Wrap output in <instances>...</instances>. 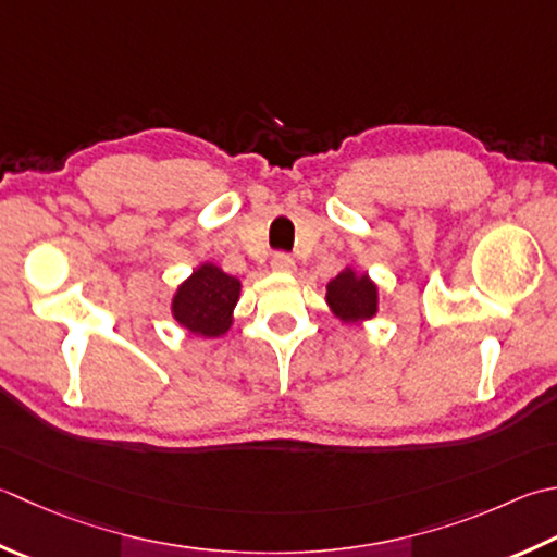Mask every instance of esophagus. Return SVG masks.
<instances>
[{"instance_id":"esophagus-1","label":"esophagus","mask_w":557,"mask_h":557,"mask_svg":"<svg viewBox=\"0 0 557 557\" xmlns=\"http://www.w3.org/2000/svg\"><path fill=\"white\" fill-rule=\"evenodd\" d=\"M270 265L275 272H294V270H297V263H294V258L287 256V253H277L275 258H272Z\"/></svg>"}]
</instances>
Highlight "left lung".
I'll return each mask as SVG.
<instances>
[{"instance_id": "1", "label": "left lung", "mask_w": 557, "mask_h": 557, "mask_svg": "<svg viewBox=\"0 0 557 557\" xmlns=\"http://www.w3.org/2000/svg\"><path fill=\"white\" fill-rule=\"evenodd\" d=\"M325 304L331 313L345 325L372 321L379 313V285L352 265H345L325 285Z\"/></svg>"}]
</instances>
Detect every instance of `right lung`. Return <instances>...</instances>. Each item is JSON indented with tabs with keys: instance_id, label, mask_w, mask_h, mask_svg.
<instances>
[{
	"instance_id": "obj_1",
	"label": "right lung",
	"mask_w": 557,
	"mask_h": 557,
	"mask_svg": "<svg viewBox=\"0 0 557 557\" xmlns=\"http://www.w3.org/2000/svg\"><path fill=\"white\" fill-rule=\"evenodd\" d=\"M242 280L214 263H200L171 297V319L195 337H222L234 325Z\"/></svg>"
}]
</instances>
